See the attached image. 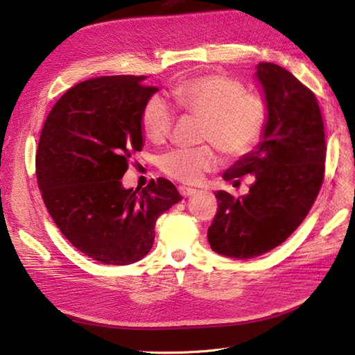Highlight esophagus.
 Listing matches in <instances>:
<instances>
[{
	"mask_svg": "<svg viewBox=\"0 0 355 355\" xmlns=\"http://www.w3.org/2000/svg\"><path fill=\"white\" fill-rule=\"evenodd\" d=\"M179 192L182 196L185 198H189V196H193L196 193V189L193 188H188V187H179Z\"/></svg>",
	"mask_w": 355,
	"mask_h": 355,
	"instance_id": "34e87169",
	"label": "esophagus"
}]
</instances>
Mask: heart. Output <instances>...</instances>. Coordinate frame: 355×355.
<instances>
[{
    "label": "heart",
    "instance_id": "1",
    "mask_svg": "<svg viewBox=\"0 0 355 355\" xmlns=\"http://www.w3.org/2000/svg\"><path fill=\"white\" fill-rule=\"evenodd\" d=\"M178 107L202 119L201 141L214 144L230 159L249 153L258 143L266 122L265 103L246 94L240 81L209 74L183 81L172 90ZM175 121V109L166 97L153 94L141 112V123L154 143L166 139ZM218 155L209 146L178 148L160 159L163 172L179 182L196 183L216 170Z\"/></svg>",
    "mask_w": 355,
    "mask_h": 355
}]
</instances>
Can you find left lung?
Masks as SVG:
<instances>
[{"label":"left lung","mask_w":355,"mask_h":355,"mask_svg":"<svg viewBox=\"0 0 355 355\" xmlns=\"http://www.w3.org/2000/svg\"><path fill=\"white\" fill-rule=\"evenodd\" d=\"M266 107L259 143L223 173L239 185L254 182L242 198L218 191L217 216L208 229L211 249L233 259L257 258L272 250L302 224L323 182L324 131L315 94L286 68L257 65Z\"/></svg>","instance_id":"left-lung-1"}]
</instances>
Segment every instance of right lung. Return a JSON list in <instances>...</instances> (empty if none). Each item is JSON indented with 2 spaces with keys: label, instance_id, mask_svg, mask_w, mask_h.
<instances>
[{
  "label": "right lung",
  "instance_id": "obj_1",
  "mask_svg": "<svg viewBox=\"0 0 355 355\" xmlns=\"http://www.w3.org/2000/svg\"><path fill=\"white\" fill-rule=\"evenodd\" d=\"M144 76L83 81L55 103L42 130L36 176L61 233L80 252L107 265L143 259L154 224L182 196L159 178L143 191L122 185L131 151L144 146L141 112L159 89Z\"/></svg>",
  "mask_w": 355,
  "mask_h": 355
}]
</instances>
